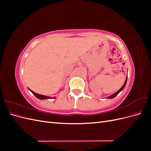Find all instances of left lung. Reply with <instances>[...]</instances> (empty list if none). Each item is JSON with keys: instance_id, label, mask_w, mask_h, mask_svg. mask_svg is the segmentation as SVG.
<instances>
[{"instance_id": "left-lung-1", "label": "left lung", "mask_w": 151, "mask_h": 151, "mask_svg": "<svg viewBox=\"0 0 151 151\" xmlns=\"http://www.w3.org/2000/svg\"><path fill=\"white\" fill-rule=\"evenodd\" d=\"M127 78H126V80H125V83H124V84L123 85V86L122 87V88L118 90L117 92H116L115 94H112L111 96H108V97H107L108 98H109V99H112V98H115L116 95H118V93H119L120 92H121V91L123 89V88H125V85H126V83H127Z\"/></svg>"}]
</instances>
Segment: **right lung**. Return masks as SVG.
I'll return each mask as SVG.
<instances>
[{"label":"right lung","mask_w":151,"mask_h":151,"mask_svg":"<svg viewBox=\"0 0 151 151\" xmlns=\"http://www.w3.org/2000/svg\"><path fill=\"white\" fill-rule=\"evenodd\" d=\"M29 91H31V92L33 93L35 96L37 98H38V99H51V98H55V97H50V96H44V95H41V94H37V93H35V92H33V91H31V90H30L29 89Z\"/></svg>","instance_id":"right-lung-1"}]
</instances>
